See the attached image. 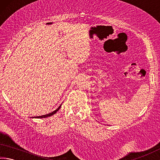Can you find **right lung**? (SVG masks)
Wrapping results in <instances>:
<instances>
[{
  "label": "right lung",
  "instance_id": "1",
  "mask_svg": "<svg viewBox=\"0 0 160 160\" xmlns=\"http://www.w3.org/2000/svg\"><path fill=\"white\" fill-rule=\"evenodd\" d=\"M61 105L60 107H59L57 109H56L55 111H54V112H51V113H48V114H46V115H43V116H36V117H35L34 116V118H47V117H48V116H53L54 113H56V112H58V111L59 110V109H60L61 108Z\"/></svg>",
  "mask_w": 160,
  "mask_h": 160
}]
</instances>
